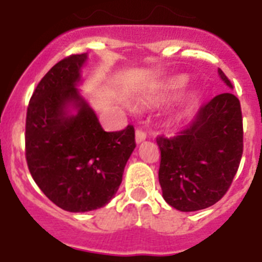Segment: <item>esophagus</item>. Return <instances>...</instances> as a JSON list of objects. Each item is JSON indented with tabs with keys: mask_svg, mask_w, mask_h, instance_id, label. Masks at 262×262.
Returning <instances> with one entry per match:
<instances>
[{
	"mask_svg": "<svg viewBox=\"0 0 262 262\" xmlns=\"http://www.w3.org/2000/svg\"><path fill=\"white\" fill-rule=\"evenodd\" d=\"M145 138H147V134H145L144 131H143V129H140V128L136 129L135 140H136V143H138V144H140V143H142V142H144Z\"/></svg>",
	"mask_w": 262,
	"mask_h": 262,
	"instance_id": "1",
	"label": "esophagus"
}]
</instances>
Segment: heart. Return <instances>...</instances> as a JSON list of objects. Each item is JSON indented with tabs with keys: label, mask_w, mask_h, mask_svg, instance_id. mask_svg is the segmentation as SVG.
Returning a JSON list of instances; mask_svg holds the SVG:
<instances>
[{
	"label": "heart",
	"mask_w": 262,
	"mask_h": 262,
	"mask_svg": "<svg viewBox=\"0 0 262 262\" xmlns=\"http://www.w3.org/2000/svg\"><path fill=\"white\" fill-rule=\"evenodd\" d=\"M186 81H187V77L185 75L173 76V77L169 78L165 84H164L161 92H163V94L172 93V92H176V90L181 89V88L186 84Z\"/></svg>",
	"instance_id": "heart-1"
}]
</instances>
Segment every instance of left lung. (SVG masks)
<instances>
[{
    "label": "left lung",
    "mask_w": 262,
    "mask_h": 262,
    "mask_svg": "<svg viewBox=\"0 0 262 262\" xmlns=\"http://www.w3.org/2000/svg\"><path fill=\"white\" fill-rule=\"evenodd\" d=\"M217 73L227 86L231 81ZM159 181L164 200L180 211L215 205L230 189L243 155L240 101L222 93L202 105L195 118L173 138L159 136Z\"/></svg>",
    "instance_id": "obj_1"
}]
</instances>
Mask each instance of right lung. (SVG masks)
I'll return each instance as SVG.
<instances>
[{"mask_svg": "<svg viewBox=\"0 0 262 262\" xmlns=\"http://www.w3.org/2000/svg\"><path fill=\"white\" fill-rule=\"evenodd\" d=\"M86 60V53H81L55 64L35 88L27 107L29 170L48 200L69 212L107 205L136 147L134 126L106 133L81 97L76 85Z\"/></svg>", "mask_w": 262, "mask_h": 262, "instance_id": "obj_1", "label": "right lung"}]
</instances>
